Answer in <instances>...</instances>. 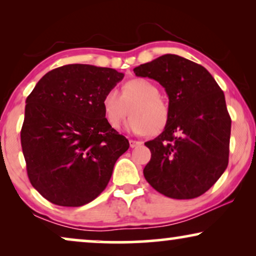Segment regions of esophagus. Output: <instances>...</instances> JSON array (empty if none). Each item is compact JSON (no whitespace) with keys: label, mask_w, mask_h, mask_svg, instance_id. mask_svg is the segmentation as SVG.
Returning <instances> with one entry per match:
<instances>
[{"label":"esophagus","mask_w":256,"mask_h":256,"mask_svg":"<svg viewBox=\"0 0 256 256\" xmlns=\"http://www.w3.org/2000/svg\"><path fill=\"white\" fill-rule=\"evenodd\" d=\"M129 144H130V148H136V146H141V144H142V142H140V141H134V140H130V141H129Z\"/></svg>","instance_id":"34e87169"}]
</instances>
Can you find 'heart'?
Here are the masks:
<instances>
[{
    "label": "heart",
    "instance_id": "1",
    "mask_svg": "<svg viewBox=\"0 0 256 256\" xmlns=\"http://www.w3.org/2000/svg\"><path fill=\"white\" fill-rule=\"evenodd\" d=\"M102 110L110 128L118 129L129 115L128 129L135 134L157 135L169 124L170 106L160 96V88L148 79L128 80L122 93L110 88L102 98Z\"/></svg>",
    "mask_w": 256,
    "mask_h": 256
}]
</instances>
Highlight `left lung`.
Wrapping results in <instances>:
<instances>
[{"mask_svg": "<svg viewBox=\"0 0 256 256\" xmlns=\"http://www.w3.org/2000/svg\"><path fill=\"white\" fill-rule=\"evenodd\" d=\"M166 88L170 120L144 144L152 158L143 174L160 194L192 199L205 194L228 166L230 116L224 92L202 65L164 54L134 68Z\"/></svg>", "mask_w": 256, "mask_h": 256, "instance_id": "1", "label": "left lung"}]
</instances>
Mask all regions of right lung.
<instances>
[{
	"label": "right lung",
	"instance_id": "add662e5",
	"mask_svg": "<svg viewBox=\"0 0 256 256\" xmlns=\"http://www.w3.org/2000/svg\"><path fill=\"white\" fill-rule=\"evenodd\" d=\"M124 76L110 68L64 65L48 72L26 98L20 144L28 177L52 204L78 208L94 200L128 150L101 104Z\"/></svg>",
	"mask_w": 256,
	"mask_h": 256
}]
</instances>
